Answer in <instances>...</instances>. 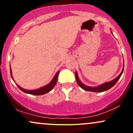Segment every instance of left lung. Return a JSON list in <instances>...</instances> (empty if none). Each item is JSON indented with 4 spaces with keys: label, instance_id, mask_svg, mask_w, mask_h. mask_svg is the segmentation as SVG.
<instances>
[{
    "label": "left lung",
    "instance_id": "left-lung-1",
    "mask_svg": "<svg viewBox=\"0 0 133 133\" xmlns=\"http://www.w3.org/2000/svg\"><path fill=\"white\" fill-rule=\"evenodd\" d=\"M123 70H124V66H123V69L122 70V72H121V74L119 75L116 79H114V80L111 81V82H106V83L103 84L101 85V86L98 87H96V88H91V87H88L87 86H85L83 84H82L81 82H80L79 79L78 78V76H77V72H76V81L77 82V84L79 85L82 89L87 91H91V92H103V91H107V90L109 89L110 88L113 87L114 85L116 84V83L117 82V81L119 79V78L121 76L123 72Z\"/></svg>",
    "mask_w": 133,
    "mask_h": 133
}]
</instances>
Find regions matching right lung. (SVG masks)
<instances>
[{
  "label": "right lung",
  "instance_id": "add662e5",
  "mask_svg": "<svg viewBox=\"0 0 133 133\" xmlns=\"http://www.w3.org/2000/svg\"><path fill=\"white\" fill-rule=\"evenodd\" d=\"M10 75H11V77H12V71H11V69H10ZM59 71L56 73V74L54 76V79H52V81L50 82L48 85L43 87V88H41L40 89L34 90V91H27V90L22 89V88H21L19 86H18L17 84V86L18 88H19L21 91L25 93H27V94H32V95H42V94H46V93L49 92V91H51V90L54 88V86H56V84L57 81V77H58V75H59Z\"/></svg>",
  "mask_w": 133,
  "mask_h": 133
}]
</instances>
